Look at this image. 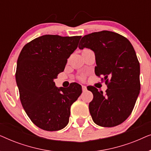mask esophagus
<instances>
[{
	"label": "esophagus",
	"instance_id": "esophagus-1",
	"mask_svg": "<svg viewBox=\"0 0 151 151\" xmlns=\"http://www.w3.org/2000/svg\"><path fill=\"white\" fill-rule=\"evenodd\" d=\"M82 91L83 92H85V91H86V90H87L86 86H82Z\"/></svg>",
	"mask_w": 151,
	"mask_h": 151
}]
</instances>
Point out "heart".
<instances>
[{
	"label": "heart",
	"mask_w": 151,
	"mask_h": 151,
	"mask_svg": "<svg viewBox=\"0 0 151 151\" xmlns=\"http://www.w3.org/2000/svg\"><path fill=\"white\" fill-rule=\"evenodd\" d=\"M83 78V77H82V78Z\"/></svg>",
	"instance_id": "1"
}]
</instances>
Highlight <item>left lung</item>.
Wrapping results in <instances>:
<instances>
[{"label": "left lung", "mask_w": 151, "mask_h": 151, "mask_svg": "<svg viewBox=\"0 0 151 151\" xmlns=\"http://www.w3.org/2000/svg\"><path fill=\"white\" fill-rule=\"evenodd\" d=\"M78 47L94 51L95 73L108 87L105 93L87 87L93 95L88 105L93 120L103 127L120 124L131 114L140 91L139 63L133 45L120 34L102 31L85 35Z\"/></svg>", "instance_id": "left-lung-1"}]
</instances>
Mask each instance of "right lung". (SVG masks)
Listing matches in <instances>:
<instances>
[{
    "label": "right lung",
    "instance_id": "obj_1",
    "mask_svg": "<svg viewBox=\"0 0 151 151\" xmlns=\"http://www.w3.org/2000/svg\"><path fill=\"white\" fill-rule=\"evenodd\" d=\"M81 37L44 35L24 45L18 56L16 80L20 102L32 122L45 131L65 128L71 106L82 93V86L76 82L58 88L53 82Z\"/></svg>",
    "mask_w": 151,
    "mask_h": 151
}]
</instances>
